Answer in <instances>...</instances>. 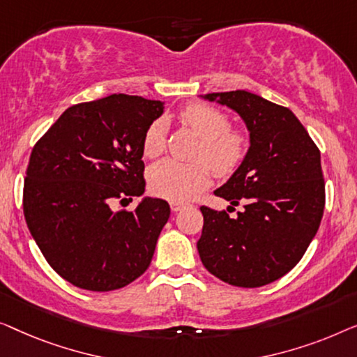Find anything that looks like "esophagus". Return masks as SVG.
Instances as JSON below:
<instances>
[{"instance_id":"obj_1","label":"esophagus","mask_w":357,"mask_h":357,"mask_svg":"<svg viewBox=\"0 0 357 357\" xmlns=\"http://www.w3.org/2000/svg\"><path fill=\"white\" fill-rule=\"evenodd\" d=\"M169 205H172V210L173 212H179V210H183L185 207H189L190 204L188 202H183V200H173V202H169Z\"/></svg>"}]
</instances>
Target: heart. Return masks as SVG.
I'll list each match as a JSON object with an SVG mask.
<instances>
[{
	"label": "heart",
	"mask_w": 357,
	"mask_h": 357,
	"mask_svg": "<svg viewBox=\"0 0 357 357\" xmlns=\"http://www.w3.org/2000/svg\"><path fill=\"white\" fill-rule=\"evenodd\" d=\"M179 121L200 139L194 163L163 160L149 172V185L153 194L168 200H188L208 184L210 172L217 178H228L248 158L250 137L243 129L231 128L227 113L204 103H190L179 112ZM165 149V123L157 119L145 129L142 152L157 158ZM211 169L208 170V168Z\"/></svg>",
	"instance_id": "heart-1"
}]
</instances>
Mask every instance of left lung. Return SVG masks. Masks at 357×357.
I'll use <instances>...</instances> for the list:
<instances>
[{
    "mask_svg": "<svg viewBox=\"0 0 357 357\" xmlns=\"http://www.w3.org/2000/svg\"><path fill=\"white\" fill-rule=\"evenodd\" d=\"M207 98H220L241 114L250 149L238 172L215 190L231 205H243V212L231 218L202 205L199 255L225 283L259 288L288 273L317 233L325 208L320 150L289 108L245 90Z\"/></svg>",
    "mask_w": 357,
    "mask_h": 357,
    "instance_id": "1",
    "label": "left lung"
}]
</instances>
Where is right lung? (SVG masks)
<instances>
[{
	"mask_svg": "<svg viewBox=\"0 0 357 357\" xmlns=\"http://www.w3.org/2000/svg\"><path fill=\"white\" fill-rule=\"evenodd\" d=\"M162 113L158 100L113 93L73 105L33 145L24 217L50 267L77 288L119 289L152 262L167 200L113 205L144 194L142 137Z\"/></svg>",
	"mask_w": 357,
	"mask_h": 357,
	"instance_id": "1",
	"label": "right lung"
}]
</instances>
